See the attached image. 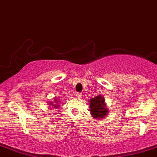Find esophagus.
I'll use <instances>...</instances> for the list:
<instances>
[{
    "instance_id": "obj_1",
    "label": "esophagus",
    "mask_w": 157,
    "mask_h": 157,
    "mask_svg": "<svg viewBox=\"0 0 157 157\" xmlns=\"http://www.w3.org/2000/svg\"><path fill=\"white\" fill-rule=\"evenodd\" d=\"M76 95H77V98H81V97H82V95H83V94H82V93H80V92H77V94H76Z\"/></svg>"
}]
</instances>
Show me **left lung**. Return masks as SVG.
Wrapping results in <instances>:
<instances>
[{
    "label": "left lung",
    "mask_w": 157,
    "mask_h": 157,
    "mask_svg": "<svg viewBox=\"0 0 157 157\" xmlns=\"http://www.w3.org/2000/svg\"><path fill=\"white\" fill-rule=\"evenodd\" d=\"M90 107L91 115L95 119H101L106 116L108 108L105 104V99L101 96H97L90 100Z\"/></svg>",
    "instance_id": "left-lung-1"
}]
</instances>
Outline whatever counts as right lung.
<instances>
[{
  "label": "right lung",
  "mask_w": 157,
  "mask_h": 157,
  "mask_svg": "<svg viewBox=\"0 0 157 157\" xmlns=\"http://www.w3.org/2000/svg\"><path fill=\"white\" fill-rule=\"evenodd\" d=\"M56 103H58V101H56ZM50 105H53L52 103H50ZM58 107H59V105H55V108H58Z\"/></svg>",
  "instance_id": "add662e5"
}]
</instances>
